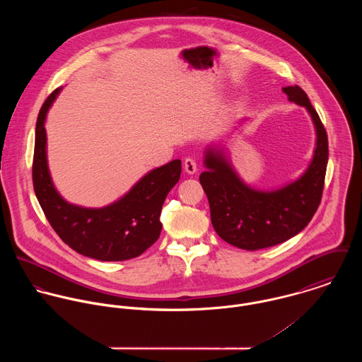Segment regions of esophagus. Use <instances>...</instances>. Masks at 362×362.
I'll return each instance as SVG.
<instances>
[{"mask_svg":"<svg viewBox=\"0 0 362 362\" xmlns=\"http://www.w3.org/2000/svg\"><path fill=\"white\" fill-rule=\"evenodd\" d=\"M184 170H185L188 174H195L197 170H198L197 160H195L194 157H187L185 161H184Z\"/></svg>","mask_w":362,"mask_h":362,"instance_id":"esophagus-1","label":"esophagus"}]
</instances>
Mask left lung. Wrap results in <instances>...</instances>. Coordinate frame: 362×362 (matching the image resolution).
Returning a JSON list of instances; mask_svg holds the SVG:
<instances>
[{"label": "left lung", "mask_w": 362, "mask_h": 362, "mask_svg": "<svg viewBox=\"0 0 362 362\" xmlns=\"http://www.w3.org/2000/svg\"><path fill=\"white\" fill-rule=\"evenodd\" d=\"M283 92L290 102L308 110L316 128L315 155L304 175L276 191H257L213 149L207 151V170L199 175L213 228L221 240L247 251L269 248L297 235L308 226L322 199L329 157L326 129L300 86H287Z\"/></svg>", "instance_id": "1"}]
</instances>
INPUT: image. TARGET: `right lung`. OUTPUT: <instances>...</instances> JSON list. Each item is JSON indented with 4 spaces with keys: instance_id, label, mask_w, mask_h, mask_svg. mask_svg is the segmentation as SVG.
I'll return each mask as SVG.
<instances>
[{
    "instance_id": "add662e5",
    "label": "right lung",
    "mask_w": 362,
    "mask_h": 362,
    "mask_svg": "<svg viewBox=\"0 0 362 362\" xmlns=\"http://www.w3.org/2000/svg\"><path fill=\"white\" fill-rule=\"evenodd\" d=\"M58 92L55 89L46 99L36 122L32 177L37 201L58 237L78 254L103 262L136 258L160 237V211L180 180L181 160L152 170L108 206L88 209L68 204L55 191L47 167L45 121Z\"/></svg>"
}]
</instances>
